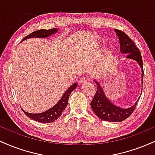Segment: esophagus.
<instances>
[{
  "instance_id": "esophagus-1",
  "label": "esophagus",
  "mask_w": 155,
  "mask_h": 155,
  "mask_svg": "<svg viewBox=\"0 0 155 155\" xmlns=\"http://www.w3.org/2000/svg\"><path fill=\"white\" fill-rule=\"evenodd\" d=\"M88 79L87 77H81L79 80V83L80 84H85L87 82Z\"/></svg>"
}]
</instances>
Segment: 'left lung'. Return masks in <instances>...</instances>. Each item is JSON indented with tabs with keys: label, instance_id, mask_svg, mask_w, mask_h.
Masks as SVG:
<instances>
[{
	"label": "left lung",
	"instance_id": "1",
	"mask_svg": "<svg viewBox=\"0 0 155 155\" xmlns=\"http://www.w3.org/2000/svg\"><path fill=\"white\" fill-rule=\"evenodd\" d=\"M115 31H116L117 35L119 36L121 52L127 54L126 56L127 58L136 60L139 64L142 71V84H143V60H142L140 51L137 48L132 39L129 38L123 31L117 29H115ZM95 82L97 84V90H96L93 99L90 103V106L95 114L99 118L104 121H108V122H120L128 118L132 114L136 108L138 100L137 101L135 105L127 109L117 107L112 104L106 98L102 88L100 87V84L96 81H95Z\"/></svg>",
	"mask_w": 155,
	"mask_h": 155
}]
</instances>
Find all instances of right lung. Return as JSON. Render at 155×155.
<instances>
[{"label": "right lung", "mask_w": 155, "mask_h": 155, "mask_svg": "<svg viewBox=\"0 0 155 155\" xmlns=\"http://www.w3.org/2000/svg\"><path fill=\"white\" fill-rule=\"evenodd\" d=\"M57 31H58L57 28H52V29L49 30H38V31L33 32L31 34L27 35V36L22 39V41L29 38H34V37H36V38H45V37H48L49 35L56 33ZM76 86H77V84H74L71 85L70 87L68 89L67 91L64 93V95L59 102L47 111L41 114H30L25 111H23V112L29 118L35 121H37V122H43V123H49V122H54L57 119H58V117H60V115L63 113V110L67 106L69 95H70L72 91L75 90Z\"/></svg>", "instance_id": "add662e5"}]
</instances>
